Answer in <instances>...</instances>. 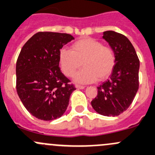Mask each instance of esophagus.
Segmentation results:
<instances>
[{
	"mask_svg": "<svg viewBox=\"0 0 155 155\" xmlns=\"http://www.w3.org/2000/svg\"><path fill=\"white\" fill-rule=\"evenodd\" d=\"M76 87L77 89H84L85 88V86H83V85H79V84H76Z\"/></svg>",
	"mask_w": 155,
	"mask_h": 155,
	"instance_id": "34e87169",
	"label": "esophagus"
}]
</instances>
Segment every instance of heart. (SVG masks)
Here are the masks:
<instances>
[{"instance_id": "heart-1", "label": "heart", "mask_w": 155, "mask_h": 155, "mask_svg": "<svg viewBox=\"0 0 155 155\" xmlns=\"http://www.w3.org/2000/svg\"><path fill=\"white\" fill-rule=\"evenodd\" d=\"M59 63L65 76L71 77L82 66L84 68L74 76L76 82L87 84L103 80L111 74L116 55L113 48L103 45L102 42L92 38H84L71 45V50L61 49Z\"/></svg>"}]
</instances>
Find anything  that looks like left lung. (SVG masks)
I'll return each mask as SVG.
<instances>
[{"mask_svg": "<svg viewBox=\"0 0 155 155\" xmlns=\"http://www.w3.org/2000/svg\"><path fill=\"white\" fill-rule=\"evenodd\" d=\"M102 38L116 55V64L110 79L97 87L93 108L101 115L118 116L132 103L139 88L140 60L132 44L124 35L105 31Z\"/></svg>", "mask_w": 155, "mask_h": 155, "instance_id": "obj_1", "label": "left lung"}]
</instances>
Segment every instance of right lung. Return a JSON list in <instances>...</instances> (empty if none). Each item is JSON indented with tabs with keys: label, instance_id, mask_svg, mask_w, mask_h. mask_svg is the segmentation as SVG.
<instances>
[{
	"label": "right lung",
	"instance_id": "right-lung-1",
	"mask_svg": "<svg viewBox=\"0 0 155 155\" xmlns=\"http://www.w3.org/2000/svg\"><path fill=\"white\" fill-rule=\"evenodd\" d=\"M74 38L70 34L38 32L21 50L16 62V91L24 106L39 120L63 115L76 87L61 73L59 52Z\"/></svg>",
	"mask_w": 155,
	"mask_h": 155
}]
</instances>
